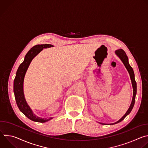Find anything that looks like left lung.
I'll return each mask as SVG.
<instances>
[{
	"label": "left lung",
	"instance_id": "1",
	"mask_svg": "<svg viewBox=\"0 0 148 148\" xmlns=\"http://www.w3.org/2000/svg\"><path fill=\"white\" fill-rule=\"evenodd\" d=\"M115 54L118 56V57L121 59V60L122 61V62L123 63V64L125 66V67H126V70H128L130 75V78L131 79V82H132V87H133V97H132V102L131 103L130 107L129 108V109L128 110V111H126V112L125 113V114L117 122L113 123H110V125H114V124H116L120 122H121L122 120L124 119V118L127 116L128 115H129L130 114V112H131L135 104V97L136 95V82L135 81V74H134V70L132 69V68L131 67V66L130 65L129 62H128V58L126 56L125 52L122 50V49H119L115 51ZM101 124H104L103 123H101Z\"/></svg>",
	"mask_w": 148,
	"mask_h": 148
}]
</instances>
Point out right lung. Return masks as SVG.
Listing matches in <instances>:
<instances>
[{
	"instance_id": "1",
	"label": "right lung",
	"mask_w": 148,
	"mask_h": 148,
	"mask_svg": "<svg viewBox=\"0 0 148 148\" xmlns=\"http://www.w3.org/2000/svg\"><path fill=\"white\" fill-rule=\"evenodd\" d=\"M51 47H53V46L49 44L40 45H37L33 47L26 54L23 62L19 66L14 79L13 91L18 109L29 119L37 122H46L50 121L53 118H42L37 116L34 114H33L25 98L23 92V81L27 69L34 57H36L43 49Z\"/></svg>"
}]
</instances>
